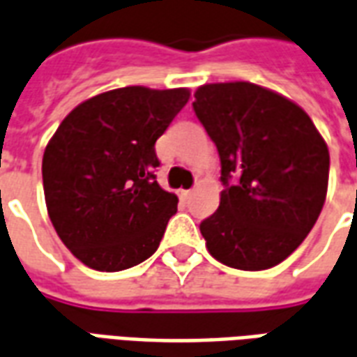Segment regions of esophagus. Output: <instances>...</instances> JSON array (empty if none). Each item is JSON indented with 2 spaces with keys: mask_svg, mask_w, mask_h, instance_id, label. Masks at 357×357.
Returning a JSON list of instances; mask_svg holds the SVG:
<instances>
[{
  "mask_svg": "<svg viewBox=\"0 0 357 357\" xmlns=\"http://www.w3.org/2000/svg\"><path fill=\"white\" fill-rule=\"evenodd\" d=\"M179 195H181L183 199H189V197L193 195V191H191V189H183V191H179Z\"/></svg>",
  "mask_w": 357,
  "mask_h": 357,
  "instance_id": "esophagus-1",
  "label": "esophagus"
}]
</instances>
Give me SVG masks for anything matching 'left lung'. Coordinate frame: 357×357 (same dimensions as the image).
<instances>
[{"label": "left lung", "instance_id": "obj_1", "mask_svg": "<svg viewBox=\"0 0 357 357\" xmlns=\"http://www.w3.org/2000/svg\"><path fill=\"white\" fill-rule=\"evenodd\" d=\"M193 110L222 162L220 206L201 224L208 252L235 269L273 268L321 214L327 143L296 102L250 82L204 84Z\"/></svg>", "mask_w": 357, "mask_h": 357}]
</instances>
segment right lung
I'll list each match as a JSON object with an SVG mask.
<instances>
[{"label":"right lung","mask_w":357,"mask_h":357,"mask_svg":"<svg viewBox=\"0 0 357 357\" xmlns=\"http://www.w3.org/2000/svg\"><path fill=\"white\" fill-rule=\"evenodd\" d=\"M189 89H112L80 102L45 147L51 224L82 264L122 271L155 255L178 197L156 183L155 143Z\"/></svg>","instance_id":"obj_1"}]
</instances>
